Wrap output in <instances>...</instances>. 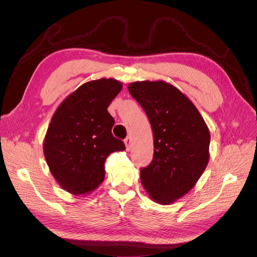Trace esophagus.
<instances>
[{"instance_id":"esophagus-1","label":"esophagus","mask_w":257,"mask_h":257,"mask_svg":"<svg viewBox=\"0 0 257 257\" xmlns=\"http://www.w3.org/2000/svg\"><path fill=\"white\" fill-rule=\"evenodd\" d=\"M124 144H125L126 150H130L131 149V146H132V139H131V137H126L125 139H124Z\"/></svg>"}]
</instances>
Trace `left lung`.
<instances>
[{
	"label": "left lung",
	"mask_w": 257,
	"mask_h": 257,
	"mask_svg": "<svg viewBox=\"0 0 257 257\" xmlns=\"http://www.w3.org/2000/svg\"><path fill=\"white\" fill-rule=\"evenodd\" d=\"M128 91L153 132V160L141 169L142 183L154 201L172 204L192 190L208 165V126L191 100L170 83L136 81Z\"/></svg>",
	"instance_id": "8db88e82"
}]
</instances>
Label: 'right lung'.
<instances>
[{"instance_id":"right-lung-1","label":"right lung","mask_w":257,"mask_h":257,"mask_svg":"<svg viewBox=\"0 0 257 257\" xmlns=\"http://www.w3.org/2000/svg\"><path fill=\"white\" fill-rule=\"evenodd\" d=\"M121 89L122 83L112 78L85 82L52 115L44 141L45 159L62 189L74 195L97 189L108 155L125 149L111 134L114 120L107 110Z\"/></svg>"}]
</instances>
